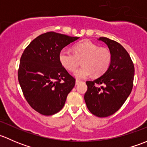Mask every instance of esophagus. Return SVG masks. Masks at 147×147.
Returning a JSON list of instances; mask_svg holds the SVG:
<instances>
[{"label": "esophagus", "mask_w": 147, "mask_h": 147, "mask_svg": "<svg viewBox=\"0 0 147 147\" xmlns=\"http://www.w3.org/2000/svg\"><path fill=\"white\" fill-rule=\"evenodd\" d=\"M80 82V80H76V81H75V84H76V85H78V84H79Z\"/></svg>", "instance_id": "1"}]
</instances>
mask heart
Instances as JSON below:
<instances>
[{
  "label": "heart",
  "mask_w": 147,
  "mask_h": 147,
  "mask_svg": "<svg viewBox=\"0 0 147 147\" xmlns=\"http://www.w3.org/2000/svg\"><path fill=\"white\" fill-rule=\"evenodd\" d=\"M73 53L67 49H63L59 53V60L63 67L69 71H73L82 60L83 66L74 72L77 79L82 80L94 74L100 76L105 73L110 65L112 54L106 47H100L97 44L84 40L75 44Z\"/></svg>",
  "instance_id": "1"
}]
</instances>
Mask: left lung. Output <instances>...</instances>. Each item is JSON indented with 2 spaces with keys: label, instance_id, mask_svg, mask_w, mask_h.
I'll return each mask as SVG.
<instances>
[{
  "label": "left lung",
  "instance_id": "8db88e82",
  "mask_svg": "<svg viewBox=\"0 0 147 147\" xmlns=\"http://www.w3.org/2000/svg\"><path fill=\"white\" fill-rule=\"evenodd\" d=\"M107 45L112 60L107 70L93 81H87L84 101L92 114L106 117L120 109L131 93L134 67L129 55L119 43L105 37L98 39ZM101 84L100 87L98 85Z\"/></svg>",
  "mask_w": 147,
  "mask_h": 147
}]
</instances>
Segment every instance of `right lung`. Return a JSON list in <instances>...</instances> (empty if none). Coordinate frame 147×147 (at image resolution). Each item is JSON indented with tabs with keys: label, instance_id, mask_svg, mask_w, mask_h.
Listing matches in <instances>:
<instances>
[{
	"label": "right lung",
	"instance_id": "obj_1",
	"mask_svg": "<svg viewBox=\"0 0 147 147\" xmlns=\"http://www.w3.org/2000/svg\"><path fill=\"white\" fill-rule=\"evenodd\" d=\"M78 37L55 32L42 34L25 49L18 69V81L31 107L46 116L60 112L75 84L59 60V53Z\"/></svg>",
	"mask_w": 147,
	"mask_h": 147
}]
</instances>
